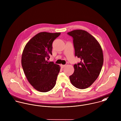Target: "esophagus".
Returning a JSON list of instances; mask_svg holds the SVG:
<instances>
[{"instance_id":"1","label":"esophagus","mask_w":121,"mask_h":121,"mask_svg":"<svg viewBox=\"0 0 121 121\" xmlns=\"http://www.w3.org/2000/svg\"><path fill=\"white\" fill-rule=\"evenodd\" d=\"M61 67L62 68H64L65 66V65H61Z\"/></svg>"}]
</instances>
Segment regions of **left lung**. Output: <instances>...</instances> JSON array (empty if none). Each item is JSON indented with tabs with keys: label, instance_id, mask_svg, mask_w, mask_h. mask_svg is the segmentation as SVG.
I'll return each mask as SVG.
<instances>
[{
	"label": "left lung",
	"instance_id": "left-lung-1",
	"mask_svg": "<svg viewBox=\"0 0 121 121\" xmlns=\"http://www.w3.org/2000/svg\"><path fill=\"white\" fill-rule=\"evenodd\" d=\"M67 34L73 38L75 56L81 60L73 66L74 72L69 77L71 82L77 88H87L100 73L103 63L102 49L96 39L85 30H74Z\"/></svg>",
	"mask_w": 121,
	"mask_h": 121
}]
</instances>
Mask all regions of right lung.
I'll return each instance as SVG.
<instances>
[{
  "mask_svg": "<svg viewBox=\"0 0 121 121\" xmlns=\"http://www.w3.org/2000/svg\"><path fill=\"white\" fill-rule=\"evenodd\" d=\"M60 33L40 32L26 44L22 56V65L29 83L36 90L47 92L55 86L60 67L48 62L52 44Z\"/></svg>",
  "mask_w": 121,
  "mask_h": 121,
  "instance_id": "1",
  "label": "right lung"
}]
</instances>
